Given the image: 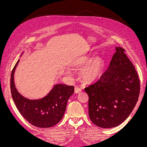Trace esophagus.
<instances>
[{"label":"esophagus","instance_id":"34e87169","mask_svg":"<svg viewBox=\"0 0 147 147\" xmlns=\"http://www.w3.org/2000/svg\"><path fill=\"white\" fill-rule=\"evenodd\" d=\"M82 91V90H81V88H80L79 87H78V86H76L75 88V93H79V92H80Z\"/></svg>","mask_w":147,"mask_h":147}]
</instances>
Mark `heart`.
<instances>
[{
	"instance_id": "1",
	"label": "heart",
	"mask_w": 147,
	"mask_h": 147,
	"mask_svg": "<svg viewBox=\"0 0 147 147\" xmlns=\"http://www.w3.org/2000/svg\"><path fill=\"white\" fill-rule=\"evenodd\" d=\"M72 66L83 67L80 71V76L86 82H92L98 80L103 74L105 69V63L100 57H94L90 56H82L75 59L72 63ZM70 69L66 72L70 73Z\"/></svg>"
}]
</instances>
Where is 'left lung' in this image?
I'll return each mask as SVG.
<instances>
[{
  "label": "left lung",
  "instance_id": "left-lung-1",
  "mask_svg": "<svg viewBox=\"0 0 147 147\" xmlns=\"http://www.w3.org/2000/svg\"><path fill=\"white\" fill-rule=\"evenodd\" d=\"M108 69L97 82L84 88L89 117L102 128L118 126L129 116L140 93V80L124 49L116 47Z\"/></svg>",
  "mask_w": 147,
  "mask_h": 147
}]
</instances>
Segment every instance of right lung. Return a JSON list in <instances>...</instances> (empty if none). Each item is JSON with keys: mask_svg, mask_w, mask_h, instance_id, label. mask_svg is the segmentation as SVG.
I'll list each match as a JSON object with an SVG mask.
<instances>
[{"mask_svg": "<svg viewBox=\"0 0 147 147\" xmlns=\"http://www.w3.org/2000/svg\"><path fill=\"white\" fill-rule=\"evenodd\" d=\"M19 61L12 70L10 79L11 96L18 110L34 126L46 128L56 125L64 116L68 99L74 92V87L57 84L42 99L30 100L26 98L17 91L14 82L15 71Z\"/></svg>", "mask_w": 147, "mask_h": 147, "instance_id": "1", "label": "right lung"}]
</instances>
